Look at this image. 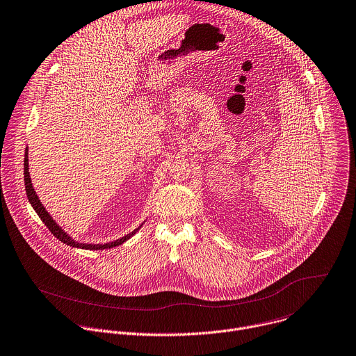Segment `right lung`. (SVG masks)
<instances>
[{
    "instance_id": "1",
    "label": "right lung",
    "mask_w": 356,
    "mask_h": 356,
    "mask_svg": "<svg viewBox=\"0 0 356 356\" xmlns=\"http://www.w3.org/2000/svg\"><path fill=\"white\" fill-rule=\"evenodd\" d=\"M24 177H25V190H26V195H28V200L31 202V205L33 207V209L36 211V213L39 215V218L43 220V223L49 227V230L56 236V238L65 243L67 246H71V248H75V249H83V250H106V249H113V248H117L123 245L124 242H127L129 239H131L133 236L143 227L144 222L137 227L134 229L131 233L123 236V238L120 239H115L113 242H107V243H82V242H78L75 241L74 238H71V236L53 219V216L47 212V209L44 208V205L42 204V201L39 200L35 188H33V184H32V180H31V175H29V158H28V148H26V152H25V161H24Z\"/></svg>"
}]
</instances>
